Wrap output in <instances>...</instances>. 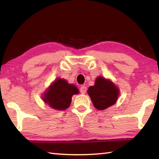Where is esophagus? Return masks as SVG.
Wrapping results in <instances>:
<instances>
[{"instance_id": "34e87169", "label": "esophagus", "mask_w": 159, "mask_h": 159, "mask_svg": "<svg viewBox=\"0 0 159 159\" xmlns=\"http://www.w3.org/2000/svg\"><path fill=\"white\" fill-rule=\"evenodd\" d=\"M86 91H87V88H86V87H85V86L82 85L81 87H80V93H81L82 94L85 93H86Z\"/></svg>"}]
</instances>
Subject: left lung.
Segmentation results:
<instances>
[{"mask_svg": "<svg viewBox=\"0 0 159 159\" xmlns=\"http://www.w3.org/2000/svg\"><path fill=\"white\" fill-rule=\"evenodd\" d=\"M87 93L98 110L102 111L113 105L117 102L120 91L110 80L102 76L96 78L93 86H90Z\"/></svg>", "mask_w": 159, "mask_h": 159, "instance_id": "left-lung-1", "label": "left lung"}]
</instances>
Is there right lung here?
<instances>
[{
    "label": "right lung",
    "instance_id": "obj_1",
    "mask_svg": "<svg viewBox=\"0 0 159 159\" xmlns=\"http://www.w3.org/2000/svg\"><path fill=\"white\" fill-rule=\"evenodd\" d=\"M79 92L73 84H69L65 79H57L43 93L42 100L52 109L63 111L70 107L72 96Z\"/></svg>",
    "mask_w": 159,
    "mask_h": 159
}]
</instances>
